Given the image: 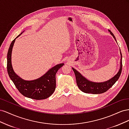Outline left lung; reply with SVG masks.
I'll list each match as a JSON object with an SVG mask.
<instances>
[{
  "label": "left lung",
  "mask_w": 129,
  "mask_h": 129,
  "mask_svg": "<svg viewBox=\"0 0 129 129\" xmlns=\"http://www.w3.org/2000/svg\"><path fill=\"white\" fill-rule=\"evenodd\" d=\"M108 31L111 34V36L115 39L116 41L115 37L111 30H108ZM117 42V41H116ZM120 67L116 75L113 76L110 79L106 81L101 82H95L91 81H89L86 78L84 77L82 74L78 72L75 69L72 68V69L75 73L77 85L79 88L82 91L85 93H90L93 94H99L106 92L108 89H110L116 82L117 81L121 74L122 69V55L120 52Z\"/></svg>",
  "instance_id": "1"
}]
</instances>
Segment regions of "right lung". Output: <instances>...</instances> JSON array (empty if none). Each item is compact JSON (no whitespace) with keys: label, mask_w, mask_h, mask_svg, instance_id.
Here are the masks:
<instances>
[{"label":"right lung","mask_w":129,"mask_h":129,"mask_svg":"<svg viewBox=\"0 0 129 129\" xmlns=\"http://www.w3.org/2000/svg\"><path fill=\"white\" fill-rule=\"evenodd\" d=\"M24 32L15 38L12 41L7 56V69L11 80L15 86L22 95L34 100H40L47 99L54 92L56 88V73L64 63H60L49 69L44 75L37 79L25 80L15 73L12 66L11 56L13 47L15 39Z\"/></svg>","instance_id":"add662e5"}]
</instances>
